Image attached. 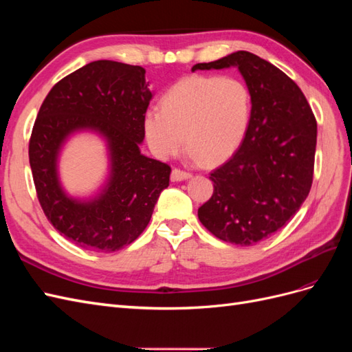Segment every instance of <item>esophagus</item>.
<instances>
[{"label":"esophagus","mask_w":352,"mask_h":352,"mask_svg":"<svg viewBox=\"0 0 352 352\" xmlns=\"http://www.w3.org/2000/svg\"><path fill=\"white\" fill-rule=\"evenodd\" d=\"M190 176V173H188V172H184V170H180V168H173L172 170V180L173 182H180V180H186V179H189Z\"/></svg>","instance_id":"34e87169"}]
</instances>
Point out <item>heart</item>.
<instances>
[{
    "instance_id": "1",
    "label": "heart",
    "mask_w": 352,
    "mask_h": 352,
    "mask_svg": "<svg viewBox=\"0 0 352 352\" xmlns=\"http://www.w3.org/2000/svg\"><path fill=\"white\" fill-rule=\"evenodd\" d=\"M251 117V97L233 78L189 76L175 83L162 109H148L144 132L155 155L167 158L186 145L202 163L225 162L238 150Z\"/></svg>"
}]
</instances>
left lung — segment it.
Segmentation results:
<instances>
[{
	"instance_id": "left-lung-1",
	"label": "left lung",
	"mask_w": 352,
	"mask_h": 352,
	"mask_svg": "<svg viewBox=\"0 0 352 352\" xmlns=\"http://www.w3.org/2000/svg\"><path fill=\"white\" fill-rule=\"evenodd\" d=\"M241 72L251 95L247 133L230 160L211 172V198L198 219L216 238L248 247L283 228L313 184L317 122L300 87L272 63L236 51L195 70Z\"/></svg>"
}]
</instances>
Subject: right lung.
I'll return each mask as SVG.
<instances>
[{
  "label": "right lung",
  "instance_id": "add662e5",
  "mask_svg": "<svg viewBox=\"0 0 352 352\" xmlns=\"http://www.w3.org/2000/svg\"><path fill=\"white\" fill-rule=\"evenodd\" d=\"M151 98L144 67L98 60L57 82L41 105L29 141L36 195L51 225L80 248L109 254L132 243L168 186L170 166L140 150ZM80 130L101 134L111 155L108 184L91 200L69 197L58 180L60 146Z\"/></svg>",
  "mask_w": 352,
  "mask_h": 352
}]
</instances>
